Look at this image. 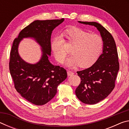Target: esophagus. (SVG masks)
Instances as JSON below:
<instances>
[{
  "label": "esophagus",
  "mask_w": 129,
  "mask_h": 129,
  "mask_svg": "<svg viewBox=\"0 0 129 129\" xmlns=\"http://www.w3.org/2000/svg\"><path fill=\"white\" fill-rule=\"evenodd\" d=\"M67 74H68V76H72L74 74V73L71 71H68Z\"/></svg>",
  "instance_id": "obj_1"
}]
</instances>
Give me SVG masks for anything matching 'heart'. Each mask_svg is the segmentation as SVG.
<instances>
[{"mask_svg": "<svg viewBox=\"0 0 129 129\" xmlns=\"http://www.w3.org/2000/svg\"><path fill=\"white\" fill-rule=\"evenodd\" d=\"M62 36L57 35L52 40V49L58 62L62 63L65 57L71 51L67 48V44L73 47V54L68 58L67 64L68 66H77L85 68L91 66L99 58L103 48L104 42L101 37L96 34L80 29L75 28L67 30L62 34Z\"/></svg>", "mask_w": 129, "mask_h": 129, "instance_id": "heart-1", "label": "heart"}]
</instances>
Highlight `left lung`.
Returning a JSON list of instances; mask_svg holds the SVG:
<instances>
[{
  "label": "left lung",
  "instance_id": "obj_1",
  "mask_svg": "<svg viewBox=\"0 0 129 129\" xmlns=\"http://www.w3.org/2000/svg\"><path fill=\"white\" fill-rule=\"evenodd\" d=\"M78 22L95 27L104 42L103 52L94 64L77 72L81 82L76 89V96L83 103L93 105L104 100L114 89L119 68L118 56L114 38L103 26L96 22Z\"/></svg>",
  "mask_w": 129,
  "mask_h": 129
}]
</instances>
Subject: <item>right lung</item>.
<instances>
[{
    "label": "right lung",
    "instance_id": "1",
    "mask_svg": "<svg viewBox=\"0 0 129 129\" xmlns=\"http://www.w3.org/2000/svg\"><path fill=\"white\" fill-rule=\"evenodd\" d=\"M64 20L34 21L21 30L12 44L9 69L15 88L23 98L36 105H43L51 101L58 85L67 77L64 68L52 65L48 60L52 30ZM25 37L34 38L42 47V56L35 64L25 62L18 53V44Z\"/></svg>",
    "mask_w": 129,
    "mask_h": 129
}]
</instances>
